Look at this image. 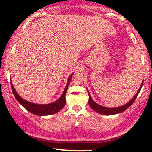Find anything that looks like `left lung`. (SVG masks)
<instances>
[{
	"instance_id": "8db88e82",
	"label": "left lung",
	"mask_w": 152,
	"mask_h": 152,
	"mask_svg": "<svg viewBox=\"0 0 152 152\" xmlns=\"http://www.w3.org/2000/svg\"><path fill=\"white\" fill-rule=\"evenodd\" d=\"M142 85H143V83H142V86H141L140 88H139V91H138V92L137 93V94H136V95H135V96H134V98L132 99L129 102H128V103H127V104H124V106H120V107H117V108H106V107H104V106H100V105H99V104H96V103L94 102V101L92 100L90 94H89V93H88V96H89V101H88V104H89V105H90L92 109H94V111H96V112L99 113V114H101L111 115V114H118V113L123 112V111H124L126 109H128V108L129 107V106L132 105V104L134 102V101L136 100V99H137L138 94H139V91H140V90H141V88H142Z\"/></svg>"
}]
</instances>
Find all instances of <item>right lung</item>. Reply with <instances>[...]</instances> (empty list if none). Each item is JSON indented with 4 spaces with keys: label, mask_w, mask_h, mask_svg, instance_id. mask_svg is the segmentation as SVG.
<instances>
[{
    "label": "right lung",
    "mask_w": 152,
    "mask_h": 152,
    "mask_svg": "<svg viewBox=\"0 0 152 152\" xmlns=\"http://www.w3.org/2000/svg\"><path fill=\"white\" fill-rule=\"evenodd\" d=\"M73 74H71L69 76V80H68V83L66 85L64 91L63 92L62 96H61V98L57 100L56 102L51 103V104H34V103H31L27 102V101L23 99L21 97L19 96L18 94L16 93L15 90L13 88V84L11 83V88L13 91V93L14 94V96L15 99H17V101L20 103L21 105L23 106L26 110H28V111L32 113V114L38 115V116H46V115H50L57 113L58 111H60L61 109H63L64 106L66 104V91L68 89V86H69V81H71V76Z\"/></svg>",
    "instance_id": "obj_1"
}]
</instances>
